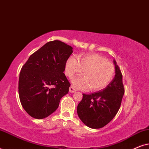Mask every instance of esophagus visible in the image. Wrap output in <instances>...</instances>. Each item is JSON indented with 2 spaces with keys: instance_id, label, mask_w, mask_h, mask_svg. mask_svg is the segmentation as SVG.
I'll use <instances>...</instances> for the list:
<instances>
[{
  "instance_id": "obj_1",
  "label": "esophagus",
  "mask_w": 149,
  "mask_h": 149,
  "mask_svg": "<svg viewBox=\"0 0 149 149\" xmlns=\"http://www.w3.org/2000/svg\"><path fill=\"white\" fill-rule=\"evenodd\" d=\"M69 91H70V93H74L75 91H77V89H75L73 86H70L69 87Z\"/></svg>"
}]
</instances>
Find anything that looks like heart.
I'll return each mask as SVG.
<instances>
[{"label":"heart","instance_id":"1","mask_svg":"<svg viewBox=\"0 0 149 149\" xmlns=\"http://www.w3.org/2000/svg\"><path fill=\"white\" fill-rule=\"evenodd\" d=\"M83 76L72 79L77 88L99 91L105 88L113 79L115 72L113 63L97 54L79 56L78 60L70 57L66 63V74L69 78L80 74Z\"/></svg>","mask_w":149,"mask_h":149}]
</instances>
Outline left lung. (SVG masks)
Segmentation results:
<instances>
[{"label": "left lung", "instance_id": "8db88e82", "mask_svg": "<svg viewBox=\"0 0 149 149\" xmlns=\"http://www.w3.org/2000/svg\"><path fill=\"white\" fill-rule=\"evenodd\" d=\"M115 65V76L106 88L97 92L84 94L77 107V114L83 123L93 129L107 125L117 115L125 92L122 73Z\"/></svg>", "mask_w": 149, "mask_h": 149}]
</instances>
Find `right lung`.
Wrapping results in <instances>:
<instances>
[{
    "instance_id": "obj_1",
    "label": "right lung",
    "mask_w": 149,
    "mask_h": 149,
    "mask_svg": "<svg viewBox=\"0 0 149 149\" xmlns=\"http://www.w3.org/2000/svg\"><path fill=\"white\" fill-rule=\"evenodd\" d=\"M72 47L60 40L47 42L28 58L19 73L18 91L28 115L44 119L56 111L70 83L64 71Z\"/></svg>"
}]
</instances>
